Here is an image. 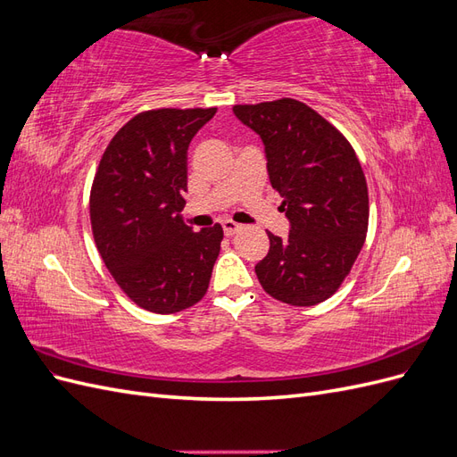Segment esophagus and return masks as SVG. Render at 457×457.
Listing matches in <instances>:
<instances>
[{"instance_id":"34e87169","label":"esophagus","mask_w":457,"mask_h":457,"mask_svg":"<svg viewBox=\"0 0 457 457\" xmlns=\"http://www.w3.org/2000/svg\"><path fill=\"white\" fill-rule=\"evenodd\" d=\"M242 227L238 223H234V220H225L223 223V230H225V237H234Z\"/></svg>"}]
</instances>
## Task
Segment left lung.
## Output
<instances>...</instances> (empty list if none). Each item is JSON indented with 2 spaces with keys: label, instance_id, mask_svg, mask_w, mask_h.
Returning a JSON list of instances; mask_svg holds the SVG:
<instances>
[{
  "label": "left lung",
  "instance_id": "obj_1",
  "mask_svg": "<svg viewBox=\"0 0 457 457\" xmlns=\"http://www.w3.org/2000/svg\"><path fill=\"white\" fill-rule=\"evenodd\" d=\"M234 114L261 135L270 185L280 192L292 228L269 234L255 265L265 292L294 307L334 295L361 253L370 217L362 165L345 135L295 99L237 104Z\"/></svg>",
  "mask_w": 457,
  "mask_h": 457
}]
</instances>
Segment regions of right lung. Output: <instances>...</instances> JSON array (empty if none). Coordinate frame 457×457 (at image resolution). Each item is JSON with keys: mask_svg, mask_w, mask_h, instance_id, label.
I'll list each match as a JSON object with an SVG mask.
<instances>
[{"mask_svg": "<svg viewBox=\"0 0 457 457\" xmlns=\"http://www.w3.org/2000/svg\"><path fill=\"white\" fill-rule=\"evenodd\" d=\"M215 112L145 110L112 137L96 168L89 196L96 250L121 292L145 311H185L210 286L223 228L195 232L181 212L188 145Z\"/></svg>", "mask_w": 457, "mask_h": 457, "instance_id": "add662e5", "label": "right lung"}]
</instances>
